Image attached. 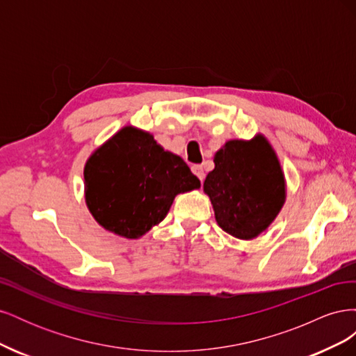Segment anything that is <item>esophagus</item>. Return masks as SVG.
<instances>
[{
    "label": "esophagus",
    "mask_w": 356,
    "mask_h": 356,
    "mask_svg": "<svg viewBox=\"0 0 356 356\" xmlns=\"http://www.w3.org/2000/svg\"><path fill=\"white\" fill-rule=\"evenodd\" d=\"M191 170H193V174H195L200 181H203L204 172H203V168H202L200 165H193V166H191Z\"/></svg>",
    "instance_id": "34e87169"
}]
</instances>
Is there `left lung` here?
<instances>
[{
	"label": "left lung",
	"instance_id": "left-lung-1",
	"mask_svg": "<svg viewBox=\"0 0 356 356\" xmlns=\"http://www.w3.org/2000/svg\"><path fill=\"white\" fill-rule=\"evenodd\" d=\"M203 182L217 224L236 239L251 241L268 229L286 199L281 161L263 134L230 139L213 156Z\"/></svg>",
	"mask_w": 356,
	"mask_h": 356
}]
</instances>
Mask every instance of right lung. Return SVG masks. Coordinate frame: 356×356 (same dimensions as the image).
I'll use <instances>...</instances> for the list:
<instances>
[{
    "mask_svg": "<svg viewBox=\"0 0 356 356\" xmlns=\"http://www.w3.org/2000/svg\"><path fill=\"white\" fill-rule=\"evenodd\" d=\"M200 181L179 156L154 136L124 126L90 154L84 165V200L101 227L139 239L160 224L179 193Z\"/></svg>",
    "mask_w": 356,
    "mask_h": 356,
    "instance_id": "right-lung-1",
    "label": "right lung"
}]
</instances>
